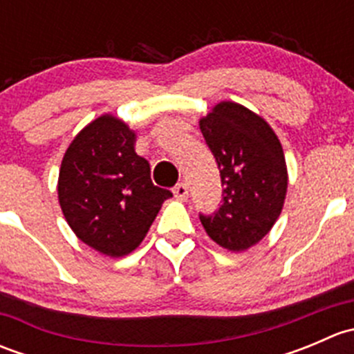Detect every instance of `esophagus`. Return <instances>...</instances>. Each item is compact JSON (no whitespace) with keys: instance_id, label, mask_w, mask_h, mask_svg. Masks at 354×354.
<instances>
[{"instance_id":"34e87169","label":"esophagus","mask_w":354,"mask_h":354,"mask_svg":"<svg viewBox=\"0 0 354 354\" xmlns=\"http://www.w3.org/2000/svg\"><path fill=\"white\" fill-rule=\"evenodd\" d=\"M173 194L178 200H187L188 198V187L185 183H178L176 187L173 188Z\"/></svg>"}]
</instances>
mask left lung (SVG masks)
Wrapping results in <instances>:
<instances>
[{
  "label": "left lung",
  "mask_w": 354,
  "mask_h": 354,
  "mask_svg": "<svg viewBox=\"0 0 354 354\" xmlns=\"http://www.w3.org/2000/svg\"><path fill=\"white\" fill-rule=\"evenodd\" d=\"M205 144L216 157L223 203L200 223L210 238L231 252L257 245L283 210L288 169L283 145L263 118L223 101L200 120Z\"/></svg>",
  "instance_id": "obj_1"
}]
</instances>
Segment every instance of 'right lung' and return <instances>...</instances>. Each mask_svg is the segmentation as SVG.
Masks as SVG:
<instances>
[{"label":"right lung","instance_id":"1","mask_svg":"<svg viewBox=\"0 0 354 354\" xmlns=\"http://www.w3.org/2000/svg\"><path fill=\"white\" fill-rule=\"evenodd\" d=\"M135 131L113 114L88 123L66 149L58 200L73 233L108 257L133 252L169 190L156 187L151 166L135 152Z\"/></svg>","mask_w":354,"mask_h":354}]
</instances>
